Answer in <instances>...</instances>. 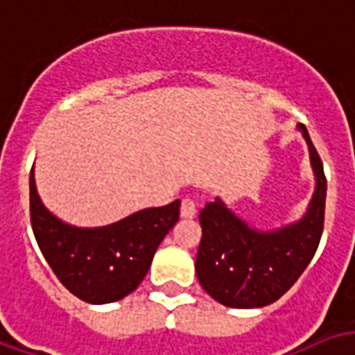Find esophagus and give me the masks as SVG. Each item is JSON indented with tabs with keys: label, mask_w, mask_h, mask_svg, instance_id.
Returning <instances> with one entry per match:
<instances>
[{
	"label": "esophagus",
	"mask_w": 355,
	"mask_h": 355,
	"mask_svg": "<svg viewBox=\"0 0 355 355\" xmlns=\"http://www.w3.org/2000/svg\"><path fill=\"white\" fill-rule=\"evenodd\" d=\"M196 215V202L193 198L181 200V217L193 218Z\"/></svg>",
	"instance_id": "1"
}]
</instances>
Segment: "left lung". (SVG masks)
Returning a JSON list of instances; mask_svg holds the SVG:
<instances>
[{"label": "left lung", "instance_id": "1", "mask_svg": "<svg viewBox=\"0 0 355 355\" xmlns=\"http://www.w3.org/2000/svg\"><path fill=\"white\" fill-rule=\"evenodd\" d=\"M311 153L316 187L305 217L273 232L250 228L220 198L200 209L196 275L213 300L234 309L271 305L288 292L318 249L324 230L327 181L305 125H297Z\"/></svg>", "mask_w": 355, "mask_h": 355}]
</instances>
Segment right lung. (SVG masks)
<instances>
[{"instance_id":"obj_1","label":"right lung","mask_w":355,"mask_h":355,"mask_svg":"<svg viewBox=\"0 0 355 355\" xmlns=\"http://www.w3.org/2000/svg\"><path fill=\"white\" fill-rule=\"evenodd\" d=\"M180 200L132 213L103 228L65 225L42 206L29 174L31 228L42 257L71 294L86 303H112L135 292L157 247L180 218Z\"/></svg>"}]
</instances>
